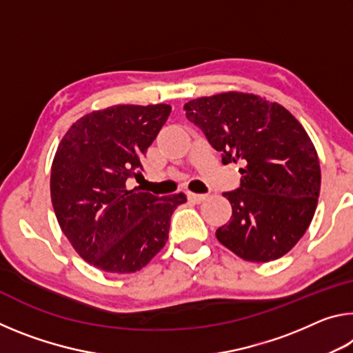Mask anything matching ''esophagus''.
<instances>
[{
    "mask_svg": "<svg viewBox=\"0 0 353 353\" xmlns=\"http://www.w3.org/2000/svg\"><path fill=\"white\" fill-rule=\"evenodd\" d=\"M188 199L194 204H201L207 199V194H198V193H188Z\"/></svg>",
    "mask_w": 353,
    "mask_h": 353,
    "instance_id": "1",
    "label": "esophagus"
}]
</instances>
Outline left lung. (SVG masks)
<instances>
[{
    "instance_id": "obj_1",
    "label": "left lung",
    "mask_w": 353,
    "mask_h": 353,
    "mask_svg": "<svg viewBox=\"0 0 353 353\" xmlns=\"http://www.w3.org/2000/svg\"><path fill=\"white\" fill-rule=\"evenodd\" d=\"M188 121L221 152L240 163V187L223 193L232 218L216 238L243 260H277L305 234L318 205L321 168L302 124L277 103L229 92L190 101Z\"/></svg>"
}]
</instances>
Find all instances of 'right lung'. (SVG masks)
Instances as JSON below:
<instances>
[{"instance_id": "add662e5", "label": "right lung", "mask_w": 353, "mask_h": 353, "mask_svg": "<svg viewBox=\"0 0 353 353\" xmlns=\"http://www.w3.org/2000/svg\"><path fill=\"white\" fill-rule=\"evenodd\" d=\"M171 113L168 104L113 105L68 129L51 166V201L76 252L105 272L140 271L168 240L171 214L187 196L129 190L141 157Z\"/></svg>"}]
</instances>
